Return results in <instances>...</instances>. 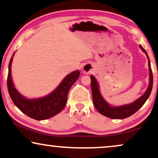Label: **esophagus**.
<instances>
[{"label":"esophagus","mask_w":158,"mask_h":158,"mask_svg":"<svg viewBox=\"0 0 158 158\" xmlns=\"http://www.w3.org/2000/svg\"><path fill=\"white\" fill-rule=\"evenodd\" d=\"M93 71V66L90 64H87L83 67L84 73H87V74H88V73H91Z\"/></svg>","instance_id":"1"}]
</instances>
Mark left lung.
Wrapping results in <instances>:
<instances>
[{"label":"left lung","mask_w":158,"mask_h":158,"mask_svg":"<svg viewBox=\"0 0 158 158\" xmlns=\"http://www.w3.org/2000/svg\"><path fill=\"white\" fill-rule=\"evenodd\" d=\"M140 48L143 52L147 55V58H148V63H149V85L148 88L145 93L139 98V99L136 100L135 102H133L131 104L124 105L121 106H111L109 105L104 101L103 97L101 96V93L99 91L98 84L95 77L93 76H90L91 78V89L92 94H93V104L96 109L101 113V114L106 116L111 119H125L130 116L133 115V114L136 112L144 104V103L148 99V98L150 95L153 85V76L152 71L151 69L150 60H149V56L147 55V52L140 45Z\"/></svg>","instance_id":"1"}]
</instances>
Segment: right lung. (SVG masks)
<instances>
[{
    "label": "right lung",
    "instance_id": "add662e5",
    "mask_svg": "<svg viewBox=\"0 0 158 158\" xmlns=\"http://www.w3.org/2000/svg\"><path fill=\"white\" fill-rule=\"evenodd\" d=\"M13 55L9 64L7 87L10 97L16 106L22 112L36 120L49 119L60 112L66 104L69 89L79 77L80 72L75 71L68 75L58 87L47 96L42 98L27 99L18 93L13 85L11 75V65Z\"/></svg>",
    "mask_w": 158,
    "mask_h": 158
}]
</instances>
